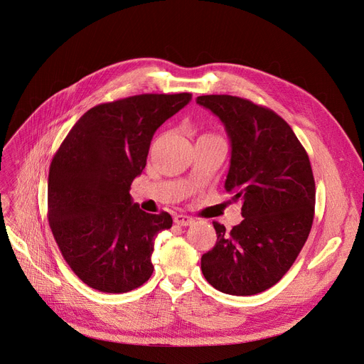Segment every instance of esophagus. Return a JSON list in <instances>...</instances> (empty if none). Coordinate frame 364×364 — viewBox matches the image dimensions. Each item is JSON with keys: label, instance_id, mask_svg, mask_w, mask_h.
<instances>
[{"label": "esophagus", "instance_id": "34e87169", "mask_svg": "<svg viewBox=\"0 0 364 364\" xmlns=\"http://www.w3.org/2000/svg\"><path fill=\"white\" fill-rule=\"evenodd\" d=\"M174 223H176L177 225L186 227V225H192V224L195 223V220H193L192 217L184 215V214H177V215L174 217Z\"/></svg>", "mask_w": 364, "mask_h": 364}]
</instances>
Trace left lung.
<instances>
[{"label": "left lung", "mask_w": 364, "mask_h": 364, "mask_svg": "<svg viewBox=\"0 0 364 364\" xmlns=\"http://www.w3.org/2000/svg\"><path fill=\"white\" fill-rule=\"evenodd\" d=\"M199 106L223 122L230 140L224 183L242 200V223L225 232L214 223L217 243L200 269L215 289L247 296L272 288L291 269L314 217L316 184L307 151L273 110L235 95H199Z\"/></svg>", "instance_id": "1"}]
</instances>
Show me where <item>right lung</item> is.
<instances>
[{"label": "right lung", "instance_id": "obj_1", "mask_svg": "<svg viewBox=\"0 0 364 364\" xmlns=\"http://www.w3.org/2000/svg\"><path fill=\"white\" fill-rule=\"evenodd\" d=\"M192 94H140L90 109L50 165L48 221L73 273L90 288L124 294L153 273L155 239L172 225L132 202V180L146 166L156 129Z\"/></svg>", "mask_w": 364, "mask_h": 364}]
</instances>
